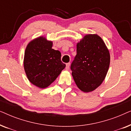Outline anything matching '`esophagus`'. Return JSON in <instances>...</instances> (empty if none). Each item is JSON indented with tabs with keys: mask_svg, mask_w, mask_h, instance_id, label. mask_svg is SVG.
Listing matches in <instances>:
<instances>
[{
	"mask_svg": "<svg viewBox=\"0 0 131 131\" xmlns=\"http://www.w3.org/2000/svg\"><path fill=\"white\" fill-rule=\"evenodd\" d=\"M70 62H69V63H67V64H66V70H69V67H70Z\"/></svg>",
	"mask_w": 131,
	"mask_h": 131,
	"instance_id": "34e87169",
	"label": "esophagus"
}]
</instances>
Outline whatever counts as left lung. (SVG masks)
Segmentation results:
<instances>
[{
    "label": "left lung",
    "instance_id": "left-lung-1",
    "mask_svg": "<svg viewBox=\"0 0 131 131\" xmlns=\"http://www.w3.org/2000/svg\"><path fill=\"white\" fill-rule=\"evenodd\" d=\"M77 54L71 64L76 85L85 92L102 83L110 66V56L105 43L97 35H87L77 43Z\"/></svg>",
    "mask_w": 131,
    "mask_h": 131
}]
</instances>
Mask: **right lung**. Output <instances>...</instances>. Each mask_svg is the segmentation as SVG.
<instances>
[{
  "label": "right lung",
  "instance_id": "add662e5",
  "mask_svg": "<svg viewBox=\"0 0 131 131\" xmlns=\"http://www.w3.org/2000/svg\"><path fill=\"white\" fill-rule=\"evenodd\" d=\"M52 47V41L40 36L31 41L25 51L24 67L27 77L40 88L51 85L66 67L61 60L60 52Z\"/></svg>",
  "mask_w": 131,
  "mask_h": 131
}]
</instances>
